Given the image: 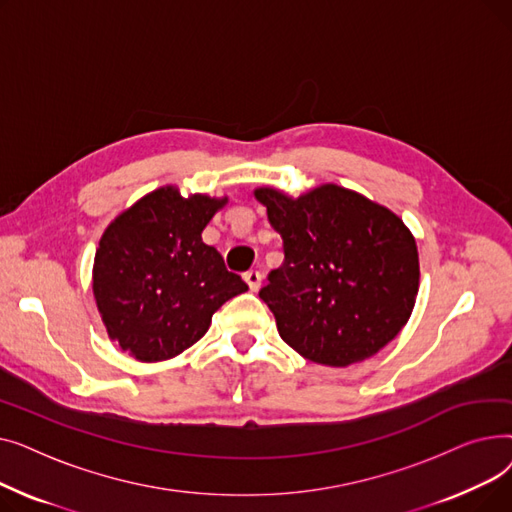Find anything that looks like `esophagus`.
<instances>
[{
	"instance_id": "obj_1",
	"label": "esophagus",
	"mask_w": 512,
	"mask_h": 512,
	"mask_svg": "<svg viewBox=\"0 0 512 512\" xmlns=\"http://www.w3.org/2000/svg\"><path fill=\"white\" fill-rule=\"evenodd\" d=\"M245 280H247L249 288L257 292V290L261 288V280H263V274H261L259 270H249V272L245 274Z\"/></svg>"
}]
</instances>
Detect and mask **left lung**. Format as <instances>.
<instances>
[{"label":"left lung","instance_id":"1","mask_svg":"<svg viewBox=\"0 0 512 512\" xmlns=\"http://www.w3.org/2000/svg\"><path fill=\"white\" fill-rule=\"evenodd\" d=\"M255 197L282 236L284 263L259 292L282 340L328 367L382 351L409 321L419 290L417 245L398 215L336 184L299 199L274 188Z\"/></svg>","mask_w":512,"mask_h":512}]
</instances>
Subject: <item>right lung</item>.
Wrapping results in <instances>:
<instances>
[{
  "label": "right lung",
  "instance_id": "right-lung-1",
  "mask_svg": "<svg viewBox=\"0 0 512 512\" xmlns=\"http://www.w3.org/2000/svg\"><path fill=\"white\" fill-rule=\"evenodd\" d=\"M224 203L157 188L103 232L93 265L95 301L107 334L134 359L180 355L207 332L215 311L249 290L201 238Z\"/></svg>",
  "mask_w": 512,
  "mask_h": 512
}]
</instances>
